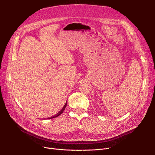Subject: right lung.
Listing matches in <instances>:
<instances>
[{"label":"right lung","instance_id":"obj_1","mask_svg":"<svg viewBox=\"0 0 155 155\" xmlns=\"http://www.w3.org/2000/svg\"><path fill=\"white\" fill-rule=\"evenodd\" d=\"M67 102H66V104H64V105L63 106V107L61 109V110L60 111V112H58V113L56 114V115H54V116H53V117H50L49 119H53V118H54V117H58V116H59L60 115H61V114L63 113V112L64 111V109L66 108V106H67Z\"/></svg>","mask_w":155,"mask_h":155}]
</instances>
